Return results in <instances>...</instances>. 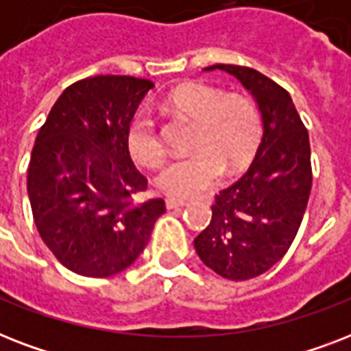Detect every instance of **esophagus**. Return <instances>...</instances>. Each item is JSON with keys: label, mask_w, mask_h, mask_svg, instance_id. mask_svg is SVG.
Masks as SVG:
<instances>
[{"label": "esophagus", "mask_w": 351, "mask_h": 351, "mask_svg": "<svg viewBox=\"0 0 351 351\" xmlns=\"http://www.w3.org/2000/svg\"><path fill=\"white\" fill-rule=\"evenodd\" d=\"M186 204H187V200H184V198H175V197L165 198V206H167V209L182 208V206H186Z\"/></svg>", "instance_id": "1"}]
</instances>
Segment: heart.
<instances>
[{
    "instance_id": "1",
    "label": "heart",
    "mask_w": 351,
    "mask_h": 351,
    "mask_svg": "<svg viewBox=\"0 0 351 351\" xmlns=\"http://www.w3.org/2000/svg\"><path fill=\"white\" fill-rule=\"evenodd\" d=\"M167 109L195 121L187 158L171 162L156 176L160 189L173 197H193L215 186L224 169L250 162L262 134V114L250 96L224 93L213 85L189 82L176 87L165 100ZM127 147L143 165L160 164L165 145L156 121L140 112L127 127Z\"/></svg>"
}]
</instances>
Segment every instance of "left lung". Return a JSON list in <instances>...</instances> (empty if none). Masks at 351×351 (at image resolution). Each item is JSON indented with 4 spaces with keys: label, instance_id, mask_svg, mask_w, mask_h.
<instances>
[{
    "label": "left lung",
    "instance_id": "8db88e82",
    "mask_svg": "<svg viewBox=\"0 0 351 351\" xmlns=\"http://www.w3.org/2000/svg\"><path fill=\"white\" fill-rule=\"evenodd\" d=\"M255 96L264 134L253 164L215 197L213 217L195 239L208 267L230 280L266 273L289 250L311 191L308 129L284 87L250 67L217 63Z\"/></svg>",
    "mask_w": 351,
    "mask_h": 351
}]
</instances>
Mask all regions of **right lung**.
I'll return each instance as SVG.
<instances>
[{"instance_id": "obj_1", "label": "right lung", "mask_w": 351, "mask_h": 351, "mask_svg": "<svg viewBox=\"0 0 351 351\" xmlns=\"http://www.w3.org/2000/svg\"><path fill=\"white\" fill-rule=\"evenodd\" d=\"M154 84L95 76L69 85L41 125L27 191L34 224L71 271L104 278L129 267L165 213L162 198L134 202L147 178L134 167L127 127Z\"/></svg>"}]
</instances>
